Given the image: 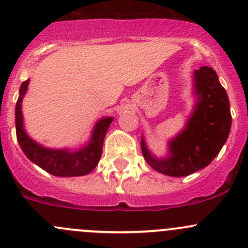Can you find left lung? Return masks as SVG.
I'll use <instances>...</instances> for the list:
<instances>
[{"label":"left lung","instance_id":"1","mask_svg":"<svg viewBox=\"0 0 248 248\" xmlns=\"http://www.w3.org/2000/svg\"><path fill=\"white\" fill-rule=\"evenodd\" d=\"M194 111L181 133L169 141V155L158 159L141 139L142 156L158 172L180 177L209 166L228 139L232 126L229 99L216 72L210 67L194 71Z\"/></svg>","mask_w":248,"mask_h":248}]
</instances>
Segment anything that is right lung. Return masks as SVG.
Wrapping results in <instances>:
<instances>
[{"label": "right lung", "mask_w": 248, "mask_h": 248, "mask_svg": "<svg viewBox=\"0 0 248 248\" xmlns=\"http://www.w3.org/2000/svg\"><path fill=\"white\" fill-rule=\"evenodd\" d=\"M30 80L21 84L19 91V98L16 107V138L20 147L27 158L49 174L62 177L82 176L91 172L96 168L102 156L103 141L106 138L112 117L101 119L94 126L90 141L81 149L71 151L67 149L55 150L42 146L33 139L30 138L24 128L21 102L29 87Z\"/></svg>", "instance_id": "add662e5"}]
</instances>
